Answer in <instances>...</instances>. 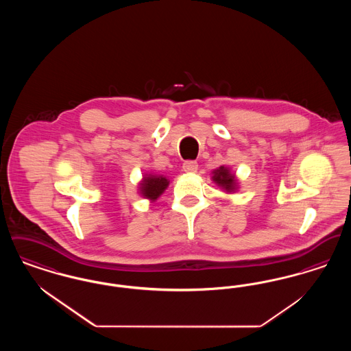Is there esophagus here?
<instances>
[{"instance_id":"esophagus-1","label":"esophagus","mask_w":351,"mask_h":351,"mask_svg":"<svg viewBox=\"0 0 351 351\" xmlns=\"http://www.w3.org/2000/svg\"><path fill=\"white\" fill-rule=\"evenodd\" d=\"M199 168V165L196 160H186L183 163V169L185 172H196Z\"/></svg>"}]
</instances>
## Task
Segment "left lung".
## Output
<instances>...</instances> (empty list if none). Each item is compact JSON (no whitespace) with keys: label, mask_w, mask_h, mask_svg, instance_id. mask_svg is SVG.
Here are the masks:
<instances>
[{"label":"left lung","mask_w":351,"mask_h":351,"mask_svg":"<svg viewBox=\"0 0 351 351\" xmlns=\"http://www.w3.org/2000/svg\"><path fill=\"white\" fill-rule=\"evenodd\" d=\"M213 180L223 186L226 191H233L234 188V176L229 173V171L226 168L219 167L217 171L215 172Z\"/></svg>","instance_id":"8db88e82"}]
</instances>
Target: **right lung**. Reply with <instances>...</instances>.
<instances>
[{
    "label": "right lung",
    "instance_id": "obj_1",
    "mask_svg": "<svg viewBox=\"0 0 351 351\" xmlns=\"http://www.w3.org/2000/svg\"><path fill=\"white\" fill-rule=\"evenodd\" d=\"M167 185L168 180L163 176L145 178V180L142 183V193L147 199L156 200L163 193V191L167 188Z\"/></svg>",
    "mask_w": 351,
    "mask_h": 351
}]
</instances>
